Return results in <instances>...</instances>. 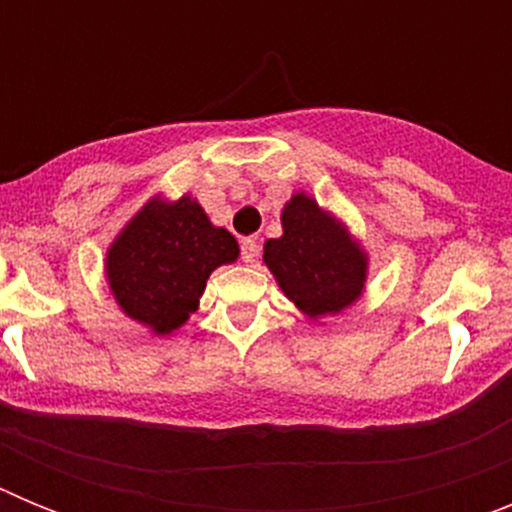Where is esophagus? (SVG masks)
<instances>
[{"label":"esophagus","mask_w":512,"mask_h":512,"mask_svg":"<svg viewBox=\"0 0 512 512\" xmlns=\"http://www.w3.org/2000/svg\"><path fill=\"white\" fill-rule=\"evenodd\" d=\"M241 256H243V261H246V264H251V261L259 256V241H256V238H243V241H241Z\"/></svg>","instance_id":"1"}]
</instances>
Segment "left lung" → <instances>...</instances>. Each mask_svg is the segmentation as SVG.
Returning a JSON list of instances; mask_svg holds the SVG:
<instances>
[{
	"mask_svg": "<svg viewBox=\"0 0 512 512\" xmlns=\"http://www.w3.org/2000/svg\"><path fill=\"white\" fill-rule=\"evenodd\" d=\"M282 225V238L266 241L264 261L284 295L312 318L351 305L364 287L366 259L346 230L305 194L284 207Z\"/></svg>",
	"mask_w": 512,
	"mask_h": 512,
	"instance_id": "left-lung-1",
	"label": "left lung"
}]
</instances>
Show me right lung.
<instances>
[{
	"label": "right lung",
	"instance_id": "right-lung-1",
	"mask_svg": "<svg viewBox=\"0 0 512 512\" xmlns=\"http://www.w3.org/2000/svg\"><path fill=\"white\" fill-rule=\"evenodd\" d=\"M235 259V238L197 202L153 200L112 243L107 277L122 310L164 336L197 310L212 271Z\"/></svg>",
	"mask_w": 512,
	"mask_h": 512
}]
</instances>
